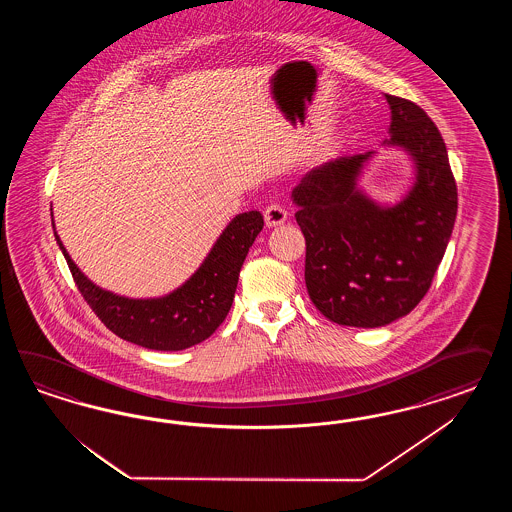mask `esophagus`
Wrapping results in <instances>:
<instances>
[{
	"instance_id": "34e87169",
	"label": "esophagus",
	"mask_w": 512,
	"mask_h": 512,
	"mask_svg": "<svg viewBox=\"0 0 512 512\" xmlns=\"http://www.w3.org/2000/svg\"><path fill=\"white\" fill-rule=\"evenodd\" d=\"M264 221H266V227L272 229V227H278L283 225L287 221V212L285 208H281L279 204H270L266 210H264Z\"/></svg>"
}]
</instances>
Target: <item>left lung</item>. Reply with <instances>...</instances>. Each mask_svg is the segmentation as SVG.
<instances>
[{
  "instance_id": "left-lung-1",
  "label": "left lung",
  "mask_w": 512,
  "mask_h": 512,
  "mask_svg": "<svg viewBox=\"0 0 512 512\" xmlns=\"http://www.w3.org/2000/svg\"><path fill=\"white\" fill-rule=\"evenodd\" d=\"M390 139L413 178L394 202L373 199L360 180L379 150L311 169L293 189L296 223L306 236V287L332 323L390 325L430 289L458 212L456 182L443 137L419 105L385 93Z\"/></svg>"
}]
</instances>
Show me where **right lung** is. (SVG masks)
Here are the masks:
<instances>
[{"label":"right lung","mask_w":512,"mask_h":512,"mask_svg":"<svg viewBox=\"0 0 512 512\" xmlns=\"http://www.w3.org/2000/svg\"><path fill=\"white\" fill-rule=\"evenodd\" d=\"M263 225L257 210L234 216L201 266L178 289L155 298H129L95 285L78 268L56 233L52 216L56 242L95 315L122 340L154 351H182L216 332L233 306L240 268Z\"/></svg>","instance_id":"1"}]
</instances>
